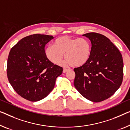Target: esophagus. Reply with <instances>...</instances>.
<instances>
[{
	"label": "esophagus",
	"mask_w": 130,
	"mask_h": 130,
	"mask_svg": "<svg viewBox=\"0 0 130 130\" xmlns=\"http://www.w3.org/2000/svg\"><path fill=\"white\" fill-rule=\"evenodd\" d=\"M68 71H69L68 69H67V68H63V73H66V72H67Z\"/></svg>",
	"instance_id": "1"
}]
</instances>
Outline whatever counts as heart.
I'll return each instance as SVG.
<instances>
[{
    "instance_id": "b5f03b06",
    "label": "heart",
    "mask_w": 130,
    "mask_h": 130,
    "mask_svg": "<svg viewBox=\"0 0 130 130\" xmlns=\"http://www.w3.org/2000/svg\"><path fill=\"white\" fill-rule=\"evenodd\" d=\"M65 54L68 64L75 67L84 65L90 58V42L85 38L62 36L55 40L54 45H48L45 50L46 57L54 63L61 62Z\"/></svg>"
}]
</instances>
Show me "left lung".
Listing matches in <instances>:
<instances>
[{
	"label": "left lung",
	"mask_w": 130,
	"mask_h": 130,
	"mask_svg": "<svg viewBox=\"0 0 130 130\" xmlns=\"http://www.w3.org/2000/svg\"><path fill=\"white\" fill-rule=\"evenodd\" d=\"M92 43L90 59L75 68L74 86L87 99L100 102L120 88L123 79V60L119 49L106 36L96 32L83 35Z\"/></svg>",
	"instance_id": "obj_1"
}]
</instances>
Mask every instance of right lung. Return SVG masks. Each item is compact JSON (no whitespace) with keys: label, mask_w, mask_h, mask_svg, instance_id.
Returning <instances> with one entry per match:
<instances>
[{"label":"right lung","mask_w":130,"mask_h":130,"mask_svg":"<svg viewBox=\"0 0 130 130\" xmlns=\"http://www.w3.org/2000/svg\"><path fill=\"white\" fill-rule=\"evenodd\" d=\"M53 36L35 34L27 36L11 48L7 63L9 82L17 94L37 102L45 98L55 86L63 68L46 57L45 46Z\"/></svg>","instance_id":"add662e5"}]
</instances>
